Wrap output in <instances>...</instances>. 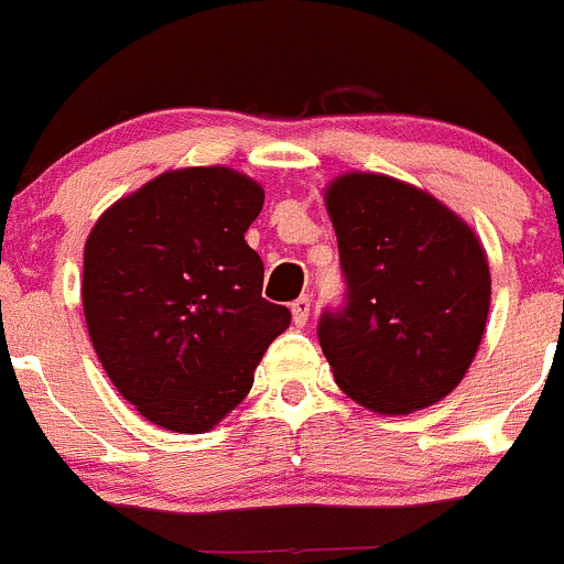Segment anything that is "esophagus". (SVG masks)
I'll use <instances>...</instances> for the list:
<instances>
[{
  "label": "esophagus",
  "mask_w": 564,
  "mask_h": 564,
  "mask_svg": "<svg viewBox=\"0 0 564 564\" xmlns=\"http://www.w3.org/2000/svg\"><path fill=\"white\" fill-rule=\"evenodd\" d=\"M308 314H312V297H297L292 303V323L297 325V328H303V325L308 323Z\"/></svg>",
  "instance_id": "1"
}]
</instances>
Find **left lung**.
I'll list each match as a JSON object with an SVG mask.
<instances>
[{
    "label": "left lung",
    "instance_id": "1",
    "mask_svg": "<svg viewBox=\"0 0 564 564\" xmlns=\"http://www.w3.org/2000/svg\"><path fill=\"white\" fill-rule=\"evenodd\" d=\"M347 306L319 319V345L347 398L409 414L454 392L481 345L489 264L465 219L425 188L376 172L325 186Z\"/></svg>",
    "mask_w": 564,
    "mask_h": 564
}]
</instances>
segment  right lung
Here are the masks:
<instances>
[{
	"mask_svg": "<svg viewBox=\"0 0 564 564\" xmlns=\"http://www.w3.org/2000/svg\"><path fill=\"white\" fill-rule=\"evenodd\" d=\"M261 183L186 166L116 199L83 252V312L124 401L175 434H203L247 398L292 314L261 297L264 264L245 241Z\"/></svg>",
	"mask_w": 564,
	"mask_h": 564,
	"instance_id": "1",
	"label": "right lung"
}]
</instances>
